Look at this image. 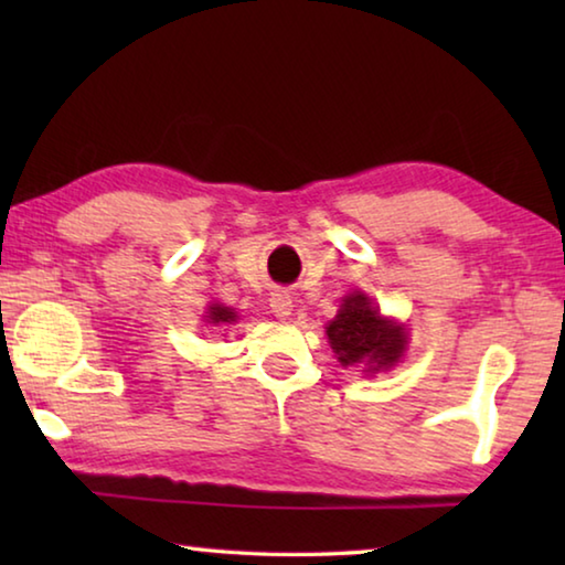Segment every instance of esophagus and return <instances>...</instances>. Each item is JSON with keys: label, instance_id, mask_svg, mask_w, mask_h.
<instances>
[{"label": "esophagus", "instance_id": "obj_1", "mask_svg": "<svg viewBox=\"0 0 565 565\" xmlns=\"http://www.w3.org/2000/svg\"><path fill=\"white\" fill-rule=\"evenodd\" d=\"M269 306H271V311H274V317H279V319H286L291 313V296H289V291H284V289H276V291H271V299H269Z\"/></svg>", "mask_w": 565, "mask_h": 565}]
</instances>
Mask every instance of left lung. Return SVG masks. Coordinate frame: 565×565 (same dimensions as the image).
<instances>
[{
  "mask_svg": "<svg viewBox=\"0 0 565 565\" xmlns=\"http://www.w3.org/2000/svg\"><path fill=\"white\" fill-rule=\"evenodd\" d=\"M327 337L341 366L366 363L369 371L394 366L406 347L404 329L381 317L369 296L359 291L343 299L339 317L327 327Z\"/></svg>",
  "mask_w": 565,
  "mask_h": 565,
  "instance_id": "8db88e82",
  "label": "left lung"
}]
</instances>
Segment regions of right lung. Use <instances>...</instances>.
Returning a JSON list of instances; mask_svg holds the SVG:
<instances>
[{
    "label": "right lung",
    "mask_w": 565,
    "mask_h": 565,
    "mask_svg": "<svg viewBox=\"0 0 565 565\" xmlns=\"http://www.w3.org/2000/svg\"><path fill=\"white\" fill-rule=\"evenodd\" d=\"M234 319H236V313L228 309V306L214 303L212 309H209V321H212V323H232Z\"/></svg>",
    "instance_id": "1"
}]
</instances>
